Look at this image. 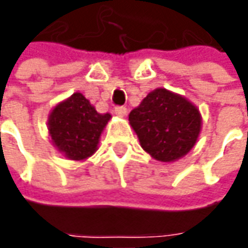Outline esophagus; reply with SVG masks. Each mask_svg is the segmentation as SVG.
<instances>
[{
	"instance_id": "obj_1",
	"label": "esophagus",
	"mask_w": 248,
	"mask_h": 248,
	"mask_svg": "<svg viewBox=\"0 0 248 248\" xmlns=\"http://www.w3.org/2000/svg\"><path fill=\"white\" fill-rule=\"evenodd\" d=\"M114 112H115V115H118V117H124L127 114V108L124 107V106H118V107H115Z\"/></svg>"
}]
</instances>
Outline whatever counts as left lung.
Masks as SVG:
<instances>
[{"label":"left lung","instance_id":"obj_1","mask_svg":"<svg viewBox=\"0 0 248 248\" xmlns=\"http://www.w3.org/2000/svg\"><path fill=\"white\" fill-rule=\"evenodd\" d=\"M129 121L144 151L166 163L190 152L201 130V115L194 104L164 88L146 96Z\"/></svg>","mask_w":248,"mask_h":248}]
</instances>
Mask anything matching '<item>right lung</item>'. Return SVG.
Returning a JSON list of instances; mask_svg holds the SVG:
<instances>
[{
  "instance_id": "right-lung-1",
  "label": "right lung",
  "mask_w": 248,
  "mask_h": 248,
  "mask_svg": "<svg viewBox=\"0 0 248 248\" xmlns=\"http://www.w3.org/2000/svg\"><path fill=\"white\" fill-rule=\"evenodd\" d=\"M110 114H100L81 95L73 93L60 103L48 118L53 144L66 157L84 160L97 149L99 138Z\"/></svg>"
}]
</instances>
